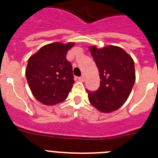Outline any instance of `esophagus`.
Here are the masks:
<instances>
[{"label":"esophagus","instance_id":"34e87169","mask_svg":"<svg viewBox=\"0 0 158 158\" xmlns=\"http://www.w3.org/2000/svg\"><path fill=\"white\" fill-rule=\"evenodd\" d=\"M78 79H79V81L84 82V80H85V76H84V75H82V76L79 77V78H78Z\"/></svg>","mask_w":158,"mask_h":158}]
</instances>
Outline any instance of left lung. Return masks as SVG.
I'll list each match as a JSON object with an SVG mask.
<instances>
[{
	"label": "left lung",
	"instance_id": "obj_1",
	"mask_svg": "<svg viewBox=\"0 0 158 158\" xmlns=\"http://www.w3.org/2000/svg\"><path fill=\"white\" fill-rule=\"evenodd\" d=\"M98 68L100 86L89 91L90 103L102 112H111L125 103L135 82V62L122 48L107 46L102 49L89 48Z\"/></svg>",
	"mask_w": 158,
	"mask_h": 158
}]
</instances>
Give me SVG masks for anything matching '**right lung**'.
<instances>
[{
  "label": "right lung",
  "instance_id": "right-lung-1",
  "mask_svg": "<svg viewBox=\"0 0 158 158\" xmlns=\"http://www.w3.org/2000/svg\"><path fill=\"white\" fill-rule=\"evenodd\" d=\"M74 43L48 44L28 59L26 78L37 100L45 105H55L66 99L74 83L68 51Z\"/></svg>",
  "mask_w": 158,
  "mask_h": 158
}]
</instances>
